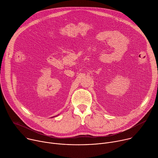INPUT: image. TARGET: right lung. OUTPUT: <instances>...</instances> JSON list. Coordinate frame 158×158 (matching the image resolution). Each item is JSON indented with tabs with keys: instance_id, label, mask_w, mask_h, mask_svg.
<instances>
[{
	"instance_id": "obj_1",
	"label": "right lung",
	"mask_w": 158,
	"mask_h": 158,
	"mask_svg": "<svg viewBox=\"0 0 158 158\" xmlns=\"http://www.w3.org/2000/svg\"><path fill=\"white\" fill-rule=\"evenodd\" d=\"M58 116V115H57ZM53 117H55V116H53ZM53 117H52V118H53Z\"/></svg>"
}]
</instances>
